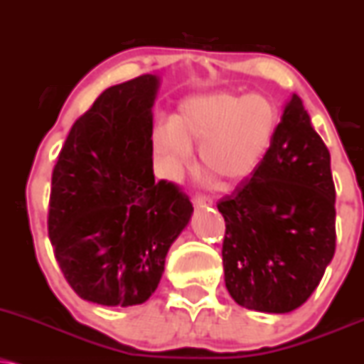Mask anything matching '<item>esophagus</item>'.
I'll list each match as a JSON object with an SVG mask.
<instances>
[{
  "label": "esophagus",
  "mask_w": 364,
  "mask_h": 364,
  "mask_svg": "<svg viewBox=\"0 0 364 364\" xmlns=\"http://www.w3.org/2000/svg\"><path fill=\"white\" fill-rule=\"evenodd\" d=\"M193 205H195L196 208H200V207H212L213 200L208 198V196H196V198L193 200Z\"/></svg>",
  "instance_id": "esophagus-1"
}]
</instances>
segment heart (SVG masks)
I'll return each mask as SVG.
<instances>
[{
	"instance_id": "1",
	"label": "heart",
	"mask_w": 364,
	"mask_h": 364,
	"mask_svg": "<svg viewBox=\"0 0 364 364\" xmlns=\"http://www.w3.org/2000/svg\"><path fill=\"white\" fill-rule=\"evenodd\" d=\"M278 125V107L264 95H193L179 103L171 124L156 127L152 149L166 176L176 178L200 144L201 171L225 186L254 173Z\"/></svg>"
}]
</instances>
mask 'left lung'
Returning <instances> with one entry per match:
<instances>
[{"label": "left lung", "instance_id": "8db88e82", "mask_svg": "<svg viewBox=\"0 0 364 364\" xmlns=\"http://www.w3.org/2000/svg\"><path fill=\"white\" fill-rule=\"evenodd\" d=\"M217 208L232 299L264 314L304 305L334 257L336 188L329 149L299 95L284 107L261 164Z\"/></svg>", "mask_w": 364, "mask_h": 364}]
</instances>
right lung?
I'll return each instance as SVG.
<instances>
[{"mask_svg":"<svg viewBox=\"0 0 364 364\" xmlns=\"http://www.w3.org/2000/svg\"><path fill=\"white\" fill-rule=\"evenodd\" d=\"M159 76L105 90L73 125L52 173L49 239L82 300L132 307L149 300L193 205L152 171Z\"/></svg>","mask_w":364,"mask_h":364,"instance_id":"add662e5","label":"right lung"}]
</instances>
